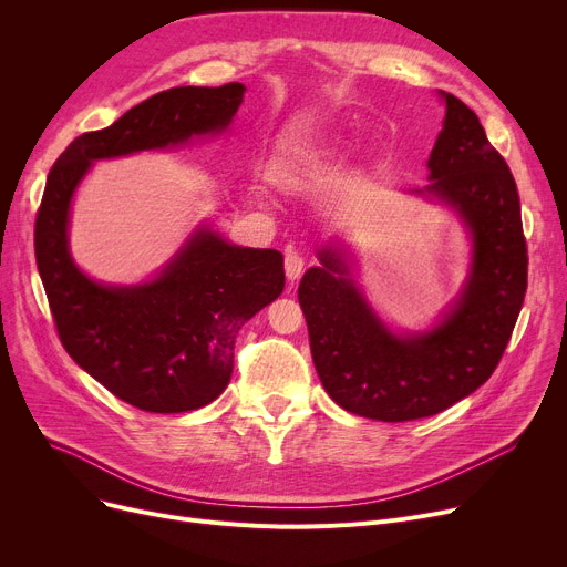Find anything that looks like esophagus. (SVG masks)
<instances>
[{
    "label": "esophagus",
    "mask_w": 567,
    "mask_h": 567,
    "mask_svg": "<svg viewBox=\"0 0 567 567\" xmlns=\"http://www.w3.org/2000/svg\"><path fill=\"white\" fill-rule=\"evenodd\" d=\"M303 266H306V261H303V257L299 255V252H293V250H289L287 255H285V276H287V280H299L301 276H303Z\"/></svg>",
    "instance_id": "1"
}]
</instances>
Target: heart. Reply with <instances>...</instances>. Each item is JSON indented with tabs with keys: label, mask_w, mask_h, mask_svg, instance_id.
<instances>
[{
	"label": "heart",
	"mask_w": 567,
	"mask_h": 567,
	"mask_svg": "<svg viewBox=\"0 0 567 567\" xmlns=\"http://www.w3.org/2000/svg\"><path fill=\"white\" fill-rule=\"evenodd\" d=\"M301 169L299 167H293V165H287V167H278L276 172H274V182L280 186V188H287V190H291V188H296L301 184Z\"/></svg>",
	"instance_id": "heart-1"
}]
</instances>
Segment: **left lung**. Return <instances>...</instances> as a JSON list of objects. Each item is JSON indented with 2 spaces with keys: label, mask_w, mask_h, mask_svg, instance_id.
I'll use <instances>...</instances> for the list:
<instances>
[{
  "label": "left lung",
  "mask_w": 567,
  "mask_h": 567,
  "mask_svg": "<svg viewBox=\"0 0 567 567\" xmlns=\"http://www.w3.org/2000/svg\"><path fill=\"white\" fill-rule=\"evenodd\" d=\"M427 161L430 184L413 188L445 204L471 238L468 276L457 299L421 333H398L355 282V259L326 241L299 285L310 349L326 393L344 411L383 423L427 419L492 377L519 317L528 257L522 206L508 163L481 118L453 94Z\"/></svg>",
  "instance_id": "obj_1"
}]
</instances>
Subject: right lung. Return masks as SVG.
Wrapping results in <instances>:
<instances>
[{
  "mask_svg": "<svg viewBox=\"0 0 567 567\" xmlns=\"http://www.w3.org/2000/svg\"><path fill=\"white\" fill-rule=\"evenodd\" d=\"M244 94L241 82L167 89L75 137L48 174L34 248L59 340L86 374L142 411H193L227 389L236 333L282 293L285 259L234 246L202 223L154 278L99 282L71 257V204L96 161L216 137Z\"/></svg>",
  "mask_w": 567,
  "mask_h": 567,
  "instance_id": "add662e5",
  "label": "right lung"
}]
</instances>
